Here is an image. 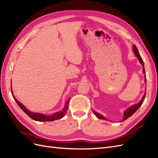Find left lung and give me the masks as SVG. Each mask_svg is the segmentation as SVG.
<instances>
[{"label": "left lung", "instance_id": "8db88e82", "mask_svg": "<svg viewBox=\"0 0 158 158\" xmlns=\"http://www.w3.org/2000/svg\"><path fill=\"white\" fill-rule=\"evenodd\" d=\"M133 51H134V52H135V55L136 56L137 58L138 59V60H139L140 64L142 65V70H143V73H144V75H145L144 82H146V73H145V69H144V61H143L142 59L141 58V56H140V54H139V52H138V50L137 47H136V46L135 45H133ZM145 97H146V92H145L144 95H143V97H142V99L140 100V101L139 102H138L137 104H135V105H134V106H132L131 107H130L128 109L126 110V111H125V113H124V117H123V118L122 121H124L127 120V119L128 117H130L131 116H132V114H133L134 113H135L138 109L140 108V107L142 106V104L143 103V102H144V99H145ZM94 113L95 114V115H96V117H97L98 118H100V119H103V120H106V118H105L103 116H102V114H99L98 113H97L96 111H94Z\"/></svg>", "mask_w": 158, "mask_h": 158}]
</instances>
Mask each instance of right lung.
<instances>
[{
	"mask_svg": "<svg viewBox=\"0 0 158 158\" xmlns=\"http://www.w3.org/2000/svg\"><path fill=\"white\" fill-rule=\"evenodd\" d=\"M11 92H12L14 99L16 102V103H18L19 107H20L23 110V112L26 113V114H27L28 116H29L31 118H32L33 120H34V121H55V120H58V119L63 118L65 115V114L66 113V111H67V109L69 108V104L70 99H68V101L66 102L64 107L63 109V110H61L60 111L56 112L54 114H51V115H45V114H44L42 113H32V112L30 111L28 109H27V108L25 107V106H23V105L20 102H18V100L16 99V98L14 96L13 92L12 90V88H11Z\"/></svg>",
	"mask_w": 158,
	"mask_h": 158,
	"instance_id": "1",
	"label": "right lung"
}]
</instances>
